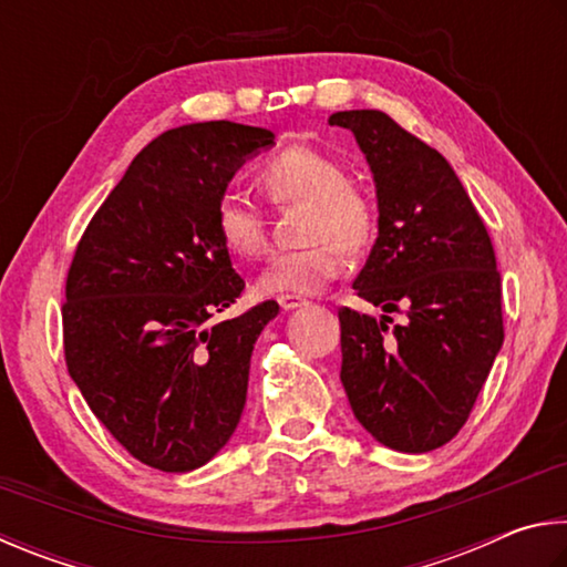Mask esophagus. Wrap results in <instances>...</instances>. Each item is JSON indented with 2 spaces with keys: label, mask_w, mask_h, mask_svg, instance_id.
<instances>
[{
  "label": "esophagus",
  "mask_w": 567,
  "mask_h": 567,
  "mask_svg": "<svg viewBox=\"0 0 567 567\" xmlns=\"http://www.w3.org/2000/svg\"><path fill=\"white\" fill-rule=\"evenodd\" d=\"M309 301L301 299V296H293V293H284L278 296V306H281L284 311H293V309H301V306H306Z\"/></svg>",
  "instance_id": "34e87169"
}]
</instances>
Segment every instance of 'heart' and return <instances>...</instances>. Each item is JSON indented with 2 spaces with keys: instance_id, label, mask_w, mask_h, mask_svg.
<instances>
[{
  "instance_id": "b5f03b06",
  "label": "heart",
  "mask_w": 567,
  "mask_h": 567,
  "mask_svg": "<svg viewBox=\"0 0 567 567\" xmlns=\"http://www.w3.org/2000/svg\"><path fill=\"white\" fill-rule=\"evenodd\" d=\"M268 202L303 204L301 238L309 241L278 254L258 278L264 293H313L343 268V254H361L379 224L373 196L346 174V166L313 146H286L258 168ZM216 231L238 258H258L268 246L264 208L228 188L216 204Z\"/></svg>"
}]
</instances>
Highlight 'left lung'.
<instances>
[{
  "label": "left lung",
  "mask_w": 567,
  "mask_h": 567,
  "mask_svg": "<svg viewBox=\"0 0 567 567\" xmlns=\"http://www.w3.org/2000/svg\"><path fill=\"white\" fill-rule=\"evenodd\" d=\"M369 158L379 238L355 276L373 319L343 306L341 383L355 419L401 453L441 449L468 421L503 346L501 271L451 164L379 109L336 112Z\"/></svg>",
  "instance_id": "left-lung-1"
}]
</instances>
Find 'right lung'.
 Listing matches in <instances>:
<instances>
[{"label": "right lung", "instance_id": "1", "mask_svg": "<svg viewBox=\"0 0 567 567\" xmlns=\"http://www.w3.org/2000/svg\"><path fill=\"white\" fill-rule=\"evenodd\" d=\"M268 128L198 122L146 144L79 238L62 303L64 361L116 443L164 473L194 471L241 419L264 301L212 323L246 289L216 204Z\"/></svg>", "mask_w": 567, "mask_h": 567}]
</instances>
